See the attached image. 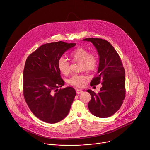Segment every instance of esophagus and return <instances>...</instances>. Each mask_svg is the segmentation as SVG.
Returning a JSON list of instances; mask_svg holds the SVG:
<instances>
[{
  "label": "esophagus",
  "mask_w": 150,
  "mask_h": 150,
  "mask_svg": "<svg viewBox=\"0 0 150 150\" xmlns=\"http://www.w3.org/2000/svg\"><path fill=\"white\" fill-rule=\"evenodd\" d=\"M82 93H83L82 90L79 89H76V93H77V94H81Z\"/></svg>",
  "instance_id": "esophagus-1"
}]
</instances>
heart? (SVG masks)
Instances as JSON below:
<instances>
[{
    "mask_svg": "<svg viewBox=\"0 0 150 150\" xmlns=\"http://www.w3.org/2000/svg\"><path fill=\"white\" fill-rule=\"evenodd\" d=\"M70 57L74 62H80V70L92 72L95 70L98 65V59L97 56L89 53V51L84 48L79 47L70 54ZM57 67L60 72L67 76L70 73V64L64 57H61L57 61ZM87 77L84 74H74L68 80L69 85L77 88H81L84 85L85 80Z\"/></svg>",
    "mask_w": 150,
    "mask_h": 150,
    "instance_id": "heart-1",
    "label": "heart"
}]
</instances>
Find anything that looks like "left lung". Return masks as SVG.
Listing matches in <instances>:
<instances>
[{"label":"left lung","mask_w":150,"mask_h":150,"mask_svg":"<svg viewBox=\"0 0 150 150\" xmlns=\"http://www.w3.org/2000/svg\"><path fill=\"white\" fill-rule=\"evenodd\" d=\"M97 49L99 59L98 72L91 80V86L101 83L98 94L91 89L88 103L90 112L99 118H108L116 113L121 108L125 96V70L120 57L112 45L101 38H85Z\"/></svg>","instance_id":"1"}]
</instances>
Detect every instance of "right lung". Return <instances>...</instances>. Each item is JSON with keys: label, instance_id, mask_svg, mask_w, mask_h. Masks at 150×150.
<instances>
[{"label": "right lung", "instance_id": "right-lung-1", "mask_svg": "<svg viewBox=\"0 0 150 150\" xmlns=\"http://www.w3.org/2000/svg\"><path fill=\"white\" fill-rule=\"evenodd\" d=\"M76 43L58 41L41 45L26 61L23 71V95L31 112L41 121L53 124L65 118L76 94L64 85L57 61Z\"/></svg>", "mask_w": 150, "mask_h": 150}]
</instances>
